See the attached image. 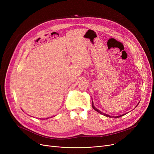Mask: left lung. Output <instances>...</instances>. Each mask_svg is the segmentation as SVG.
Instances as JSON below:
<instances>
[{"instance_id": "1", "label": "left lung", "mask_w": 154, "mask_h": 154, "mask_svg": "<svg viewBox=\"0 0 154 154\" xmlns=\"http://www.w3.org/2000/svg\"><path fill=\"white\" fill-rule=\"evenodd\" d=\"M139 103L138 104H137V106H138V105H139ZM92 108L95 110V111H97V112H99V114H102V115H103L104 116H106V117H111V116H110L109 115H107V114H103V113H102V112H100L99 110H98L97 109V108H95V107L94 106V103H93V101H92ZM136 106V107H137ZM126 114H123V115H121V116H116V117H112L113 118H119V117H122V116H124V115H125Z\"/></svg>"}]
</instances>
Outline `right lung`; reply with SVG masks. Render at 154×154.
<instances>
[{"instance_id":"add662e5","label":"right lung","mask_w":154,"mask_h":154,"mask_svg":"<svg viewBox=\"0 0 154 154\" xmlns=\"http://www.w3.org/2000/svg\"><path fill=\"white\" fill-rule=\"evenodd\" d=\"M48 119V118H46V119Z\"/></svg>"}]
</instances>
